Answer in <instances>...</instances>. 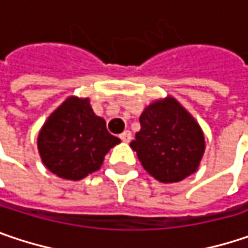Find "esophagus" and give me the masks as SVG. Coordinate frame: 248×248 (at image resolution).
Here are the masks:
<instances>
[{"label":"esophagus","instance_id":"esophagus-1","mask_svg":"<svg viewBox=\"0 0 248 248\" xmlns=\"http://www.w3.org/2000/svg\"><path fill=\"white\" fill-rule=\"evenodd\" d=\"M121 139H122V142L124 143H129L130 140H132V133H130V130H124V133H121V136H119Z\"/></svg>","mask_w":248,"mask_h":248}]
</instances>
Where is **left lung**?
<instances>
[{
	"label": "left lung",
	"mask_w": 248,
	"mask_h": 248,
	"mask_svg": "<svg viewBox=\"0 0 248 248\" xmlns=\"http://www.w3.org/2000/svg\"><path fill=\"white\" fill-rule=\"evenodd\" d=\"M140 130L130 147L150 176L176 183L197 171L204 155V133L173 96L156 99L143 109Z\"/></svg>",
	"instance_id": "8db88e82"
}]
</instances>
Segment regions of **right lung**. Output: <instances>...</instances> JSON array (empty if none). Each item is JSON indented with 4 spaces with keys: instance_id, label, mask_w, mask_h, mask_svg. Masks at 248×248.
Returning <instances> with one entry per match:
<instances>
[{
    "instance_id": "obj_1",
    "label": "right lung",
    "mask_w": 248,
    "mask_h": 248,
    "mask_svg": "<svg viewBox=\"0 0 248 248\" xmlns=\"http://www.w3.org/2000/svg\"><path fill=\"white\" fill-rule=\"evenodd\" d=\"M121 143L96 116L89 98L69 96L48 116L38 133L44 166L65 180H80L101 169L105 155Z\"/></svg>"
}]
</instances>
